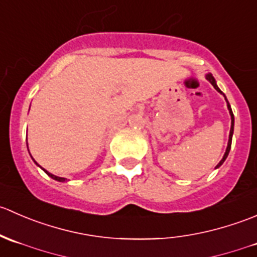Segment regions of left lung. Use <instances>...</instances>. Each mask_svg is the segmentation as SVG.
Returning <instances> with one entry per match:
<instances>
[{
	"label": "left lung",
	"instance_id": "1",
	"mask_svg": "<svg viewBox=\"0 0 257 257\" xmlns=\"http://www.w3.org/2000/svg\"><path fill=\"white\" fill-rule=\"evenodd\" d=\"M206 79L209 80L210 83H211L212 85H214V88L215 89L217 90V92L219 93H221L222 95H224L225 97V94L224 93L221 92V90L219 89V87H217L216 85V82H215V78L214 77H212V74H210V73H208L206 74V77H205ZM225 99H226V98H225ZM226 103H227V109H229V113H230V115H231V128H230V136H229V142H227V148H226V152H225V154H224V157H222V159L220 160V163L219 164L216 165V168H219L220 165H222V163L225 162V159H226L227 158V155H229V152H230V148H231V141H232V134H234V114H232V110H231V107H230V104H229V102H227V99H226Z\"/></svg>",
	"mask_w": 257,
	"mask_h": 257
}]
</instances>
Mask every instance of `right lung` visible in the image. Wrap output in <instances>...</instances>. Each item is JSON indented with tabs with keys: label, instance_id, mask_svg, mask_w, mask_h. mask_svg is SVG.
Masks as SVG:
<instances>
[{
	"label": "right lung",
	"instance_id": "1",
	"mask_svg": "<svg viewBox=\"0 0 257 257\" xmlns=\"http://www.w3.org/2000/svg\"><path fill=\"white\" fill-rule=\"evenodd\" d=\"M32 159H33V158H32ZM33 160H35V159H33ZM35 163H36V162H35ZM36 164H37V163H36ZM42 169H43V168H42ZM43 170H45V173L48 175V177H51L52 179H54V180H57V181H66V178L57 177V175H53V174H51V173H48L46 169H43Z\"/></svg>",
	"mask_w": 257,
	"mask_h": 257
}]
</instances>
